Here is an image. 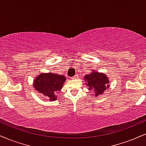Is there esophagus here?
I'll list each match as a JSON object with an SVG mask.
<instances>
[{
    "label": "esophagus",
    "instance_id": "esophagus-1",
    "mask_svg": "<svg viewBox=\"0 0 146 146\" xmlns=\"http://www.w3.org/2000/svg\"><path fill=\"white\" fill-rule=\"evenodd\" d=\"M79 78V75H74V76L73 77V79H74V80H75V79H78Z\"/></svg>",
    "mask_w": 146,
    "mask_h": 146
}]
</instances>
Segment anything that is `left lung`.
Instances as JSON below:
<instances>
[{
  "mask_svg": "<svg viewBox=\"0 0 146 146\" xmlns=\"http://www.w3.org/2000/svg\"><path fill=\"white\" fill-rule=\"evenodd\" d=\"M86 85L89 87V90H93L95 96L103 94L104 92L109 87V81L106 75L98 72H94L86 75L84 77Z\"/></svg>",
  "mask_w": 146,
  "mask_h": 146,
  "instance_id": "8db88e82",
  "label": "left lung"
}]
</instances>
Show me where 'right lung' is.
Here are the masks:
<instances>
[{
	"instance_id": "add662e5",
	"label": "right lung",
	"mask_w": 146,
	"mask_h": 146,
	"mask_svg": "<svg viewBox=\"0 0 146 146\" xmlns=\"http://www.w3.org/2000/svg\"><path fill=\"white\" fill-rule=\"evenodd\" d=\"M66 78L64 75L55 73H44L37 77L34 80L33 87L42 95L54 101L57 98V94L63 86Z\"/></svg>"
}]
</instances>
